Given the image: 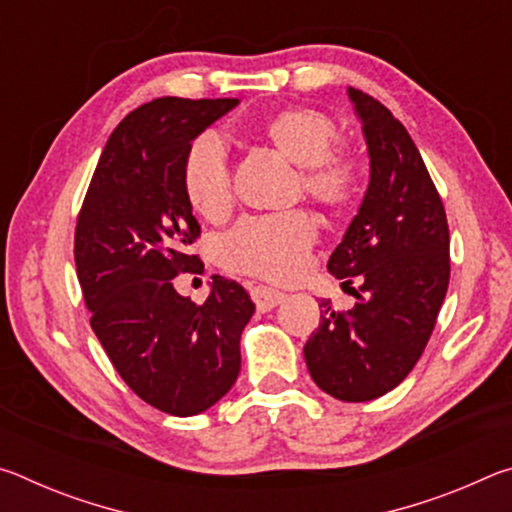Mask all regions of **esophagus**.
<instances>
[{
    "mask_svg": "<svg viewBox=\"0 0 512 512\" xmlns=\"http://www.w3.org/2000/svg\"><path fill=\"white\" fill-rule=\"evenodd\" d=\"M250 298H253L259 311H271L284 300V293L271 287H253L250 289Z\"/></svg>",
    "mask_w": 512,
    "mask_h": 512,
    "instance_id": "esophagus-1",
    "label": "esophagus"
}]
</instances>
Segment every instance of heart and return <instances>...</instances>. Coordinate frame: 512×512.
<instances>
[{
	"label": "heart",
	"instance_id": "1",
	"mask_svg": "<svg viewBox=\"0 0 512 512\" xmlns=\"http://www.w3.org/2000/svg\"><path fill=\"white\" fill-rule=\"evenodd\" d=\"M264 135L284 158L302 169L300 180L316 203L341 210L357 196V162L334 149L339 128L325 112L289 108L264 124ZM183 187L189 205L207 221H221L232 207L228 153L212 133L196 137L183 164ZM316 221L307 212L250 216L221 239L219 255L232 273L289 282L302 273L316 244Z\"/></svg>",
	"mask_w": 512,
	"mask_h": 512
}]
</instances>
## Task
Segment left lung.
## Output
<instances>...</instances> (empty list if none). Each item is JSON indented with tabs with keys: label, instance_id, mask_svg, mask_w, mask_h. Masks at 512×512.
Wrapping results in <instances>:
<instances>
[{
	"label": "left lung",
	"instance_id": "obj_1",
	"mask_svg": "<svg viewBox=\"0 0 512 512\" xmlns=\"http://www.w3.org/2000/svg\"><path fill=\"white\" fill-rule=\"evenodd\" d=\"M361 119L370 183L329 257L341 287L359 283L350 311L323 300L305 361L320 391L368 402L393 391L418 363L449 284L443 201L406 128L370 94L348 88Z\"/></svg>",
	"mask_w": 512,
	"mask_h": 512
}]
</instances>
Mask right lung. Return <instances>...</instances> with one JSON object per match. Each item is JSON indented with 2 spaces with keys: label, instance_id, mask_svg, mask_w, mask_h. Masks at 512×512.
<instances>
[{
  "label": "right lung",
  "instance_id": "obj_1",
  "mask_svg": "<svg viewBox=\"0 0 512 512\" xmlns=\"http://www.w3.org/2000/svg\"><path fill=\"white\" fill-rule=\"evenodd\" d=\"M237 103L162 97L126 115L76 221V275L94 334L128 388L178 418L230 391L241 332L255 314L246 289L221 275H212L203 305L173 289V277L203 268L187 253L201 225L185 196V155Z\"/></svg>",
  "mask_w": 512,
  "mask_h": 512
}]
</instances>
